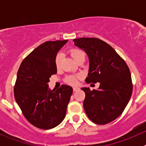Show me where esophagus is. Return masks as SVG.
Masks as SVG:
<instances>
[{"label": "esophagus", "mask_w": 146, "mask_h": 146, "mask_svg": "<svg viewBox=\"0 0 146 146\" xmlns=\"http://www.w3.org/2000/svg\"><path fill=\"white\" fill-rule=\"evenodd\" d=\"M73 91H77L78 90H79V88H77V87H74V88H73Z\"/></svg>", "instance_id": "esophagus-1"}]
</instances>
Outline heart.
Returning a JSON list of instances; mask_svg holds the SVG:
<instances>
[{
    "label": "heart",
    "mask_w": 146,
    "mask_h": 146,
    "mask_svg": "<svg viewBox=\"0 0 146 146\" xmlns=\"http://www.w3.org/2000/svg\"><path fill=\"white\" fill-rule=\"evenodd\" d=\"M81 54H83L80 50L78 49H73L71 51V55L73 57L75 60L77 59L78 57ZM61 58H62V54L59 53V54H57L56 57V60H55V63H56V66L57 68L59 67L60 64H61ZM80 76H68L67 78H66V81L67 83L70 84V85H76L78 83V78H80Z\"/></svg>",
    "instance_id": "heart-1"
}]
</instances>
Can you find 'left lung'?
<instances>
[{"instance_id": "1", "label": "left lung", "mask_w": 146, "mask_h": 146, "mask_svg": "<svg viewBox=\"0 0 146 146\" xmlns=\"http://www.w3.org/2000/svg\"><path fill=\"white\" fill-rule=\"evenodd\" d=\"M89 58L85 81L100 82L98 90L82 88L83 107L88 118L98 124H106L121 114L131 96L133 85L126 62L108 44L98 38L73 39Z\"/></svg>"}]
</instances>
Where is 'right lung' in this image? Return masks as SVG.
<instances>
[{"mask_svg":"<svg viewBox=\"0 0 146 146\" xmlns=\"http://www.w3.org/2000/svg\"><path fill=\"white\" fill-rule=\"evenodd\" d=\"M68 40L48 41L34 49L19 68L14 88L15 99L32 125L51 129L62 122L73 88L63 85L56 90L48 88L49 78L57 73V53Z\"/></svg>","mask_w":146,"mask_h":146,"instance_id":"right-lung-1","label":"right lung"}]
</instances>
